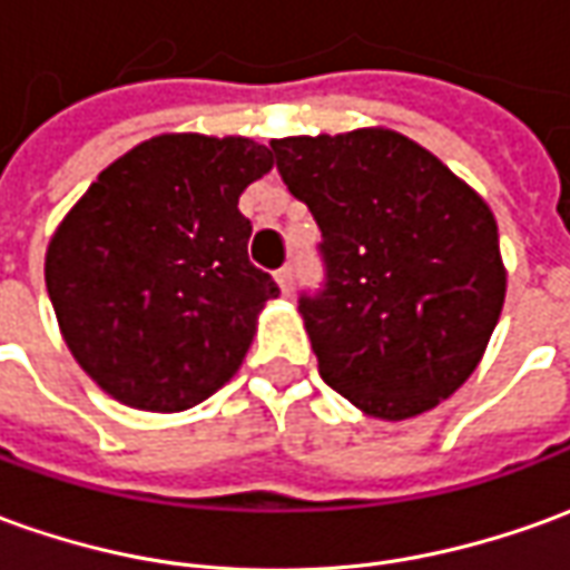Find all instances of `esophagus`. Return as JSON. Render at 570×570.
<instances>
[{
    "instance_id": "obj_1",
    "label": "esophagus",
    "mask_w": 570,
    "mask_h": 570,
    "mask_svg": "<svg viewBox=\"0 0 570 570\" xmlns=\"http://www.w3.org/2000/svg\"><path fill=\"white\" fill-rule=\"evenodd\" d=\"M276 282H278V288H282V294H292V288H294L292 266H282V269H276Z\"/></svg>"
}]
</instances>
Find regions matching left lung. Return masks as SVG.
<instances>
[{
  "mask_svg": "<svg viewBox=\"0 0 570 570\" xmlns=\"http://www.w3.org/2000/svg\"><path fill=\"white\" fill-rule=\"evenodd\" d=\"M269 148L323 233V288L297 301L323 382L387 422L434 410L474 372L505 301L484 198L391 129Z\"/></svg>",
  "mask_w": 570,
  "mask_h": 570,
  "instance_id": "8db88e82",
  "label": "left lung"
}]
</instances>
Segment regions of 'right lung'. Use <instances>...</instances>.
<instances>
[{"label":"right lung","instance_id":"right-lung-1","mask_svg":"<svg viewBox=\"0 0 570 570\" xmlns=\"http://www.w3.org/2000/svg\"><path fill=\"white\" fill-rule=\"evenodd\" d=\"M273 170L242 136H155L98 173L49 242L46 288L70 353L114 400L179 412L242 366L278 285L247 261L238 198Z\"/></svg>","mask_w":570,"mask_h":570}]
</instances>
